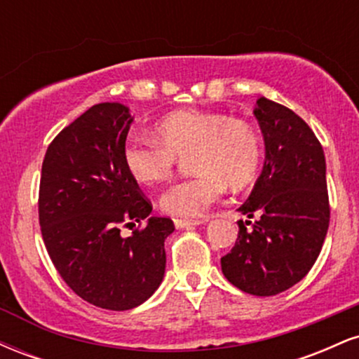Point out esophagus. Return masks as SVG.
Listing matches in <instances>:
<instances>
[{
  "mask_svg": "<svg viewBox=\"0 0 359 359\" xmlns=\"http://www.w3.org/2000/svg\"><path fill=\"white\" fill-rule=\"evenodd\" d=\"M174 224L175 228L184 229V228H192V226L201 224V221L199 219H174Z\"/></svg>",
  "mask_w": 359,
  "mask_h": 359,
  "instance_id": "34e87169",
  "label": "esophagus"
}]
</instances>
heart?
Returning a JSON list of instances; mask_svg holds the SVG:
<instances>
[{"label": "heart", "mask_w": 359, "mask_h": 359, "mask_svg": "<svg viewBox=\"0 0 359 359\" xmlns=\"http://www.w3.org/2000/svg\"><path fill=\"white\" fill-rule=\"evenodd\" d=\"M155 135L158 142L130 140L123 148V162L138 184L154 185L167 180L179 158L189 156L196 174L160 196L162 211L175 217L201 216L224 194L226 185H248L262 162L257 128L216 111H174L156 123Z\"/></svg>", "instance_id": "b5f03b06"}]
</instances>
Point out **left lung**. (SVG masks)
<instances>
[{
	"label": "left lung",
	"instance_id": "left-lung-1",
	"mask_svg": "<svg viewBox=\"0 0 359 359\" xmlns=\"http://www.w3.org/2000/svg\"><path fill=\"white\" fill-rule=\"evenodd\" d=\"M265 163L240 211L257 219L238 221L240 233L221 258L224 277L259 297L277 295L300 282L319 257L329 228L325 158L320 142L299 114L259 97L255 108Z\"/></svg>",
	"mask_w": 359,
	"mask_h": 359
}]
</instances>
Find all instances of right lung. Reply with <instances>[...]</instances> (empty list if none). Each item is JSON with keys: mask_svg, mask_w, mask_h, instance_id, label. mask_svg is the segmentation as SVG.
<instances>
[{"mask_svg": "<svg viewBox=\"0 0 359 359\" xmlns=\"http://www.w3.org/2000/svg\"><path fill=\"white\" fill-rule=\"evenodd\" d=\"M131 121L119 102L94 104L52 140L40 177L39 221L53 266L81 299L109 311L137 307L158 288L163 241L175 229L170 217H148L151 203L123 162Z\"/></svg>", "mask_w": 359, "mask_h": 359, "instance_id": "add662e5", "label": "right lung"}]
</instances>
